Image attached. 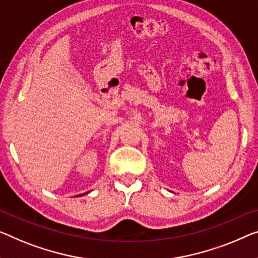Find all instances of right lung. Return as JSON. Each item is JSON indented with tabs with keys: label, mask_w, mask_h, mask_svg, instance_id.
<instances>
[{
	"label": "right lung",
	"mask_w": 258,
	"mask_h": 258,
	"mask_svg": "<svg viewBox=\"0 0 258 258\" xmlns=\"http://www.w3.org/2000/svg\"><path fill=\"white\" fill-rule=\"evenodd\" d=\"M81 196H83V194H82V195H79V196H78V197H81Z\"/></svg>",
	"instance_id": "add662e5"
}]
</instances>
